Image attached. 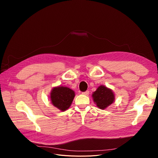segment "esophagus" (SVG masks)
I'll use <instances>...</instances> for the list:
<instances>
[{
  "mask_svg": "<svg viewBox=\"0 0 158 158\" xmlns=\"http://www.w3.org/2000/svg\"><path fill=\"white\" fill-rule=\"evenodd\" d=\"M82 94H84V95H85V96H88L89 94V91H85V92H82Z\"/></svg>",
  "mask_w": 158,
  "mask_h": 158,
  "instance_id": "esophagus-1",
  "label": "esophagus"
}]
</instances>
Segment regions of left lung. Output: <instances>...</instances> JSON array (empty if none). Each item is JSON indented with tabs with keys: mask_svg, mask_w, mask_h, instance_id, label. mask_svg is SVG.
Instances as JSON below:
<instances>
[{
	"mask_svg": "<svg viewBox=\"0 0 158 158\" xmlns=\"http://www.w3.org/2000/svg\"><path fill=\"white\" fill-rule=\"evenodd\" d=\"M93 98L97 106L101 109H104L114 102V94L110 89L101 85L93 93Z\"/></svg>",
	"mask_w": 158,
	"mask_h": 158,
	"instance_id": "1",
	"label": "left lung"
}]
</instances>
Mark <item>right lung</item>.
Instances as JSON below:
<instances>
[{"label":"right lung","mask_w":158,"mask_h":158,"mask_svg":"<svg viewBox=\"0 0 158 158\" xmlns=\"http://www.w3.org/2000/svg\"><path fill=\"white\" fill-rule=\"evenodd\" d=\"M75 96L72 89L59 86L54 87L51 93V100L52 104L62 111L68 109Z\"/></svg>","instance_id":"obj_1"}]
</instances>
